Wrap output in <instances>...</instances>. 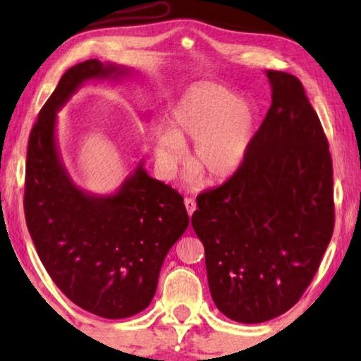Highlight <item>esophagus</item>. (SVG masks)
<instances>
[{"instance_id": "obj_1", "label": "esophagus", "mask_w": 361, "mask_h": 361, "mask_svg": "<svg viewBox=\"0 0 361 361\" xmlns=\"http://www.w3.org/2000/svg\"><path fill=\"white\" fill-rule=\"evenodd\" d=\"M185 207H186V212H188L189 216H192V213L195 212V209H197V205H195V200L191 199V197L185 199Z\"/></svg>"}]
</instances>
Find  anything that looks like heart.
<instances>
[{
	"label": "heart",
	"mask_w": 361,
	"mask_h": 361,
	"mask_svg": "<svg viewBox=\"0 0 361 361\" xmlns=\"http://www.w3.org/2000/svg\"><path fill=\"white\" fill-rule=\"evenodd\" d=\"M167 129L156 133L154 156L164 173H172L194 142L189 162L212 183H223L240 172L253 148L258 114L235 92L215 82L188 87L166 116Z\"/></svg>",
	"instance_id": "heart-1"
}]
</instances>
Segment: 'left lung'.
<instances>
[{
  "mask_svg": "<svg viewBox=\"0 0 361 361\" xmlns=\"http://www.w3.org/2000/svg\"><path fill=\"white\" fill-rule=\"evenodd\" d=\"M272 103L240 172L197 195L216 307L261 323L285 314L312 282L334 229L328 140L301 81L267 70Z\"/></svg>",
  "mask_w": 361,
  "mask_h": 361,
  "instance_id": "8db88e82",
  "label": "left lung"
}]
</instances>
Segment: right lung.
Instances as JSON below:
<instances>
[{"label": "right lung", "mask_w": 361, "mask_h": 361, "mask_svg": "<svg viewBox=\"0 0 361 361\" xmlns=\"http://www.w3.org/2000/svg\"><path fill=\"white\" fill-rule=\"evenodd\" d=\"M132 75L92 59L71 66L39 111L28 140L27 226L51 279L79 307L126 319L151 302L169 250L189 224L178 191L151 178L143 161L118 191L97 195L70 178L60 157L57 111L84 82Z\"/></svg>", "instance_id": "right-lung-1"}]
</instances>
